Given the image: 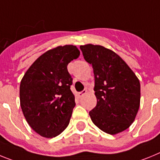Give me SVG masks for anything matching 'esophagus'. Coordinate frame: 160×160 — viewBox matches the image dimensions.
Instances as JSON below:
<instances>
[{
	"label": "esophagus",
	"instance_id": "34e87169",
	"mask_svg": "<svg viewBox=\"0 0 160 160\" xmlns=\"http://www.w3.org/2000/svg\"><path fill=\"white\" fill-rule=\"evenodd\" d=\"M86 92H87V90H83V91L80 92H78V93H77V96H78L79 97H83Z\"/></svg>",
	"mask_w": 160,
	"mask_h": 160
}]
</instances>
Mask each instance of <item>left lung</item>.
I'll list each match as a JSON object with an SVG mask.
<instances>
[{"label": "left lung", "instance_id": "obj_1", "mask_svg": "<svg viewBox=\"0 0 160 160\" xmlns=\"http://www.w3.org/2000/svg\"><path fill=\"white\" fill-rule=\"evenodd\" d=\"M80 48L93 68L97 102L89 112L92 121L107 134H116L126 130L139 109V80L113 51L92 44Z\"/></svg>", "mask_w": 160, "mask_h": 160}]
</instances>
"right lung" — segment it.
Instances as JSON below:
<instances>
[{
	"label": "right lung",
	"instance_id": "add662e5",
	"mask_svg": "<svg viewBox=\"0 0 160 160\" xmlns=\"http://www.w3.org/2000/svg\"><path fill=\"white\" fill-rule=\"evenodd\" d=\"M76 46L57 47L38 57L20 84V103L28 124L45 138H54L68 126L75 97L68 64L77 59Z\"/></svg>",
	"mask_w": 160,
	"mask_h": 160
}]
</instances>
